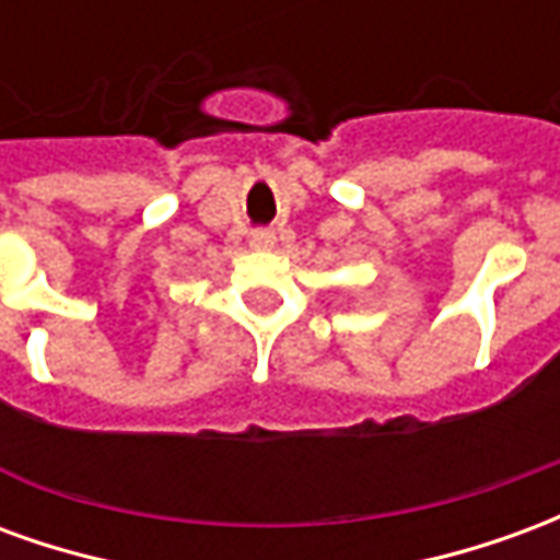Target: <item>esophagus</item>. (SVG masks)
Instances as JSON below:
<instances>
[{
    "label": "esophagus",
    "mask_w": 560,
    "mask_h": 560,
    "mask_svg": "<svg viewBox=\"0 0 560 560\" xmlns=\"http://www.w3.org/2000/svg\"><path fill=\"white\" fill-rule=\"evenodd\" d=\"M248 245L257 248V252H264V248H272L276 245V233L272 231H255L248 236Z\"/></svg>",
    "instance_id": "esophagus-1"
}]
</instances>
